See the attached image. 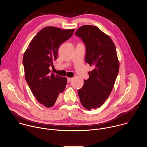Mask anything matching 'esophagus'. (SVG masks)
<instances>
[{
  "instance_id": "obj_1",
  "label": "esophagus",
  "mask_w": 147,
  "mask_h": 147,
  "mask_svg": "<svg viewBox=\"0 0 147 147\" xmlns=\"http://www.w3.org/2000/svg\"><path fill=\"white\" fill-rule=\"evenodd\" d=\"M72 80H73V78H69L67 79V82H68V83H69V82H71Z\"/></svg>"
}]
</instances>
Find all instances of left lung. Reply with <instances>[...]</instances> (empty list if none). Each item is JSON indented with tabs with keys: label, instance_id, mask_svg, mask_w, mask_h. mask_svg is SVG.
<instances>
[{
	"label": "left lung",
	"instance_id": "1",
	"mask_svg": "<svg viewBox=\"0 0 147 147\" xmlns=\"http://www.w3.org/2000/svg\"><path fill=\"white\" fill-rule=\"evenodd\" d=\"M75 35L85 43V61L94 68L88 72L89 77L84 80L78 94L85 109H96L103 105L109 97L119 72L116 47L108 35L93 25L80 27Z\"/></svg>",
	"mask_w": 147,
	"mask_h": 147
}]
</instances>
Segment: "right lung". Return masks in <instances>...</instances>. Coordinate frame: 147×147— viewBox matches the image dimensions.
Returning a JSON list of instances; mask_svg holds the SVG:
<instances>
[{
	"label": "right lung",
	"mask_w": 147,
	"mask_h": 147,
	"mask_svg": "<svg viewBox=\"0 0 147 147\" xmlns=\"http://www.w3.org/2000/svg\"><path fill=\"white\" fill-rule=\"evenodd\" d=\"M74 30L45 27L33 37L24 54L25 80L37 100L46 107L54 105L67 83L66 78L50 74L49 67L57 59L59 46L73 35Z\"/></svg>",
	"instance_id": "obj_1"
}]
</instances>
